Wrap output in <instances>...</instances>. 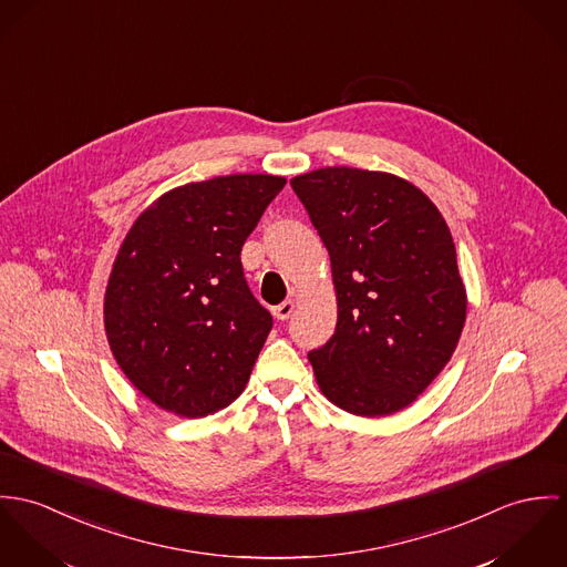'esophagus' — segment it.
<instances>
[{"instance_id":"obj_1","label":"esophagus","mask_w":567,"mask_h":567,"mask_svg":"<svg viewBox=\"0 0 567 567\" xmlns=\"http://www.w3.org/2000/svg\"><path fill=\"white\" fill-rule=\"evenodd\" d=\"M296 307H298V302L296 300H287V302H282V305H278V307H274L271 309V313L276 319H280V321H285V319H289L291 313L296 311Z\"/></svg>"}]
</instances>
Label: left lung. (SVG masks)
Segmentation results:
<instances>
[{"label":"left lung","instance_id":"left-lung-1","mask_svg":"<svg viewBox=\"0 0 567 567\" xmlns=\"http://www.w3.org/2000/svg\"><path fill=\"white\" fill-rule=\"evenodd\" d=\"M330 254L337 328L309 352L321 393L361 417L402 411L447 365L467 313L440 208L404 178L357 167L296 176Z\"/></svg>","mask_w":567,"mask_h":567}]
</instances>
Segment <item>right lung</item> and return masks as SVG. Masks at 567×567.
<instances>
[{"instance_id":"right-lung-1","label":"right lung","mask_w":567,"mask_h":567,"mask_svg":"<svg viewBox=\"0 0 567 567\" xmlns=\"http://www.w3.org/2000/svg\"><path fill=\"white\" fill-rule=\"evenodd\" d=\"M287 181L217 176L163 193L132 224L104 296L111 352L156 406L206 417L246 389L271 330L241 248Z\"/></svg>"}]
</instances>
